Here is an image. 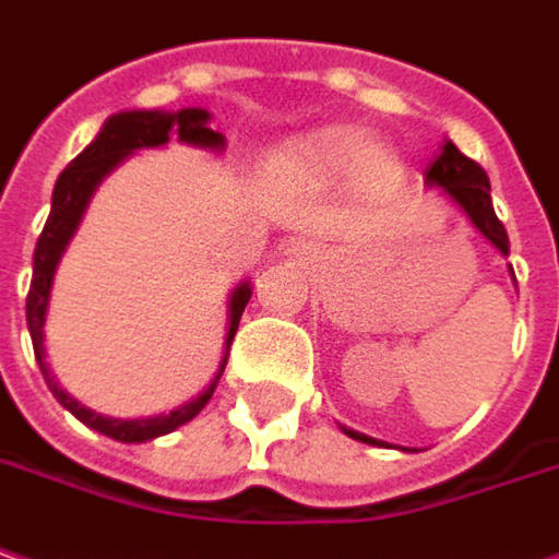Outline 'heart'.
<instances>
[{
	"instance_id": "heart-1",
	"label": "heart",
	"mask_w": 559,
	"mask_h": 559,
	"mask_svg": "<svg viewBox=\"0 0 559 559\" xmlns=\"http://www.w3.org/2000/svg\"><path fill=\"white\" fill-rule=\"evenodd\" d=\"M367 151V139L354 129H325V132H316L310 139L297 142L294 148L287 151V164L297 167V170H307V174H345L350 170ZM373 170L382 174L385 170V160L377 157L373 160Z\"/></svg>"
}]
</instances>
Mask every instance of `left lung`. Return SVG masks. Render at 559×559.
<instances>
[{"instance_id": "1", "label": "left lung", "mask_w": 559, "mask_h": 559, "mask_svg": "<svg viewBox=\"0 0 559 559\" xmlns=\"http://www.w3.org/2000/svg\"><path fill=\"white\" fill-rule=\"evenodd\" d=\"M427 182L430 186H443L445 192L465 209V214L472 217V224H475L477 230L500 249L503 255H509L507 227H503V221L493 212L490 180H487V174H484V167L477 160L465 157L452 142H445L443 151L437 154V160H430V167H427ZM345 433L350 440H360V443L382 445L379 440H370V437H364L357 430H345Z\"/></svg>"}]
</instances>
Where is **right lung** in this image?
I'll use <instances>...</instances> for the list:
<instances>
[{
	"label": "right lung",
	"mask_w": 559,
	"mask_h": 559,
	"mask_svg": "<svg viewBox=\"0 0 559 559\" xmlns=\"http://www.w3.org/2000/svg\"><path fill=\"white\" fill-rule=\"evenodd\" d=\"M209 114L205 110H177V114H160V110H132V114H116L107 119V126L100 129V135L87 145V148L59 174L56 189H52V209L44 234L37 237V249H34V278H31V290H27V329H31V342H34V354L37 364L47 377V385L52 395L59 399V405L72 411L82 424L91 430L119 440V443H145L154 437H164L170 430L182 427L186 420H192L199 411L209 405L214 395V385H209L195 402L182 405V408L170 411V414H157V417H139V420H119V417H104L94 414L84 405H79L69 392L59 389V382L50 377V367L44 364V319H47V300H50V284L56 262L62 255V249L69 243V237L75 234L79 221H82L84 205L94 192V186L104 180L116 164L132 154L135 148H154L164 145L170 139V132L186 142V145H199V148H221L224 135L205 126ZM249 284H240L230 297V329H227V347L237 335L243 307L249 304ZM224 370V367H221Z\"/></svg>",
	"instance_id": "1"
}]
</instances>
